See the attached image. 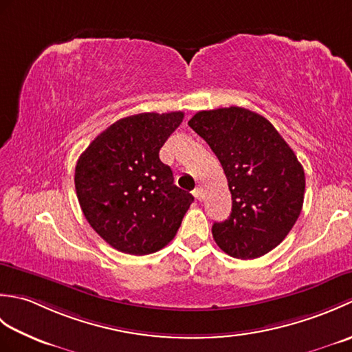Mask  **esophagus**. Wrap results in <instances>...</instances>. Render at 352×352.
<instances>
[{"label": "esophagus", "mask_w": 352, "mask_h": 352, "mask_svg": "<svg viewBox=\"0 0 352 352\" xmlns=\"http://www.w3.org/2000/svg\"><path fill=\"white\" fill-rule=\"evenodd\" d=\"M192 193H193V197H195L198 201H201V199L204 198V193H203V189H201V188H195V190H193Z\"/></svg>", "instance_id": "esophagus-1"}]
</instances>
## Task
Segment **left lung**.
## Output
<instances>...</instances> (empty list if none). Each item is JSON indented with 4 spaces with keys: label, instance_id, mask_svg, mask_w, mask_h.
I'll list each match as a JSON object with an SVG mask.
<instances>
[{
    "label": "left lung",
    "instance_id": "left-lung-1",
    "mask_svg": "<svg viewBox=\"0 0 352 352\" xmlns=\"http://www.w3.org/2000/svg\"><path fill=\"white\" fill-rule=\"evenodd\" d=\"M188 124L219 159L233 201L230 218L213 223L214 242L234 258L265 256L300 218L301 163L275 126L248 109L203 110Z\"/></svg>",
    "mask_w": 352,
    "mask_h": 352
}]
</instances>
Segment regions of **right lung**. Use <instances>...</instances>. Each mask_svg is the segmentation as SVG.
Here are the masks:
<instances>
[{"instance_id":"1","label":"right lung","mask_w":352,"mask_h":352,"mask_svg":"<svg viewBox=\"0 0 352 352\" xmlns=\"http://www.w3.org/2000/svg\"><path fill=\"white\" fill-rule=\"evenodd\" d=\"M183 111L139 113L98 134L76 166V190L91 227L115 250L145 256L166 246L193 203L159 151Z\"/></svg>"}]
</instances>
